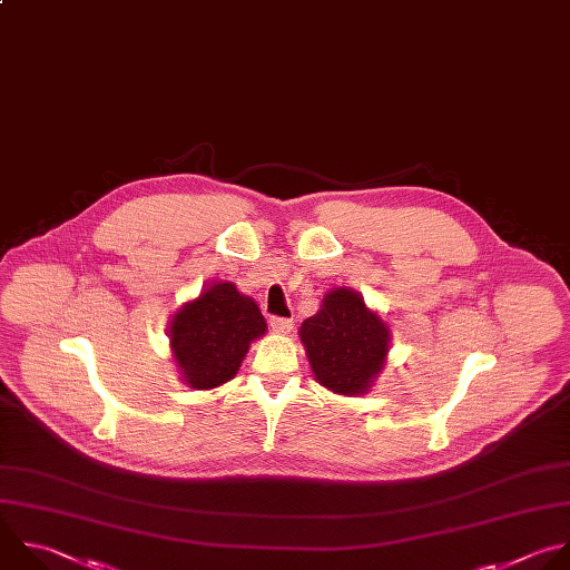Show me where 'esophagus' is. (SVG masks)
I'll list each match as a JSON object with an SVG mask.
<instances>
[{
  "mask_svg": "<svg viewBox=\"0 0 570 570\" xmlns=\"http://www.w3.org/2000/svg\"><path fill=\"white\" fill-rule=\"evenodd\" d=\"M271 326L277 333H286V331L293 328V322L288 317H271Z\"/></svg>",
  "mask_w": 570,
  "mask_h": 570,
  "instance_id": "obj_1",
  "label": "esophagus"
}]
</instances>
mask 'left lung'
<instances>
[{
    "label": "left lung",
    "mask_w": 570,
    "mask_h": 570,
    "mask_svg": "<svg viewBox=\"0 0 570 570\" xmlns=\"http://www.w3.org/2000/svg\"><path fill=\"white\" fill-rule=\"evenodd\" d=\"M299 340L315 381L342 396H362L385 368L390 326L366 308L360 293L333 288L320 311L304 320Z\"/></svg>",
    "instance_id": "1"
}]
</instances>
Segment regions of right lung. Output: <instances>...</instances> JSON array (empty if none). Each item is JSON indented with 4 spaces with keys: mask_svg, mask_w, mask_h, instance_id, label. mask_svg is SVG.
Masks as SVG:
<instances>
[{
    "mask_svg": "<svg viewBox=\"0 0 570 570\" xmlns=\"http://www.w3.org/2000/svg\"><path fill=\"white\" fill-rule=\"evenodd\" d=\"M167 333L180 381L215 390L235 377L250 342L266 333V320L233 282H215L174 313Z\"/></svg>",
    "mask_w": 570,
    "mask_h": 570,
    "instance_id": "obj_1",
    "label": "right lung"
}]
</instances>
